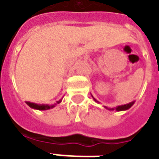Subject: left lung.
Masks as SVG:
<instances>
[{
	"label": "left lung",
	"instance_id": "obj_1",
	"mask_svg": "<svg viewBox=\"0 0 159 159\" xmlns=\"http://www.w3.org/2000/svg\"><path fill=\"white\" fill-rule=\"evenodd\" d=\"M92 98L94 99V101H95V102L98 103V101L96 99V98H93V96L92 95ZM134 101H133V102H131V103H127V104L119 105V106H116V108H107V107H104V108H106V109H108V110H116V111H123V110H128V109H130V108H131V107L134 105Z\"/></svg>",
	"mask_w": 159,
	"mask_h": 159
}]
</instances>
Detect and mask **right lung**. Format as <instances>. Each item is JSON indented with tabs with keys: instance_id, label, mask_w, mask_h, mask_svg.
Returning <instances> with one entry per match:
<instances>
[{
	"instance_id": "obj_1",
	"label": "right lung",
	"mask_w": 159,
	"mask_h": 159,
	"mask_svg": "<svg viewBox=\"0 0 159 159\" xmlns=\"http://www.w3.org/2000/svg\"><path fill=\"white\" fill-rule=\"evenodd\" d=\"M61 102V99L59 100V101H57L55 104H53V105H49V104H38V103H31V102H25L27 105L32 108V109H35V110H49V109H52L54 107L56 106V104H58Z\"/></svg>"
}]
</instances>
